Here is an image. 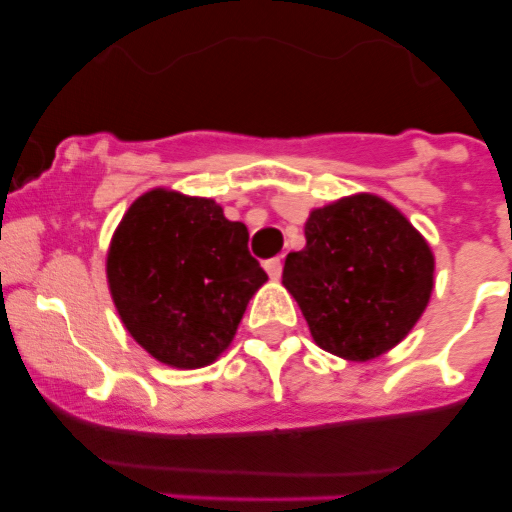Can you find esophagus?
I'll return each mask as SVG.
<instances>
[{"label": "esophagus", "mask_w": 512, "mask_h": 512, "mask_svg": "<svg viewBox=\"0 0 512 512\" xmlns=\"http://www.w3.org/2000/svg\"><path fill=\"white\" fill-rule=\"evenodd\" d=\"M265 270H267V275H270V280H280V277H282V260H280V257H272V260H267Z\"/></svg>", "instance_id": "obj_1"}]
</instances>
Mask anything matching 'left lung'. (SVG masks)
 Instances as JSON below:
<instances>
[{
  "mask_svg": "<svg viewBox=\"0 0 512 512\" xmlns=\"http://www.w3.org/2000/svg\"><path fill=\"white\" fill-rule=\"evenodd\" d=\"M307 245L289 252L282 285L309 324L317 347L347 361H369L404 342L426 312L436 257L396 205L354 193L314 208Z\"/></svg>",
  "mask_w": 512,
  "mask_h": 512,
  "instance_id": "8db88e82",
  "label": "left lung"
}]
</instances>
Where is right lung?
<instances>
[{"label":"right lung","instance_id":"right-lung-1","mask_svg":"<svg viewBox=\"0 0 512 512\" xmlns=\"http://www.w3.org/2000/svg\"><path fill=\"white\" fill-rule=\"evenodd\" d=\"M247 240V227L213 198L153 188L133 200L106 252L108 292L126 332L173 369L213 364L267 282Z\"/></svg>","mask_w":512,"mask_h":512}]
</instances>
